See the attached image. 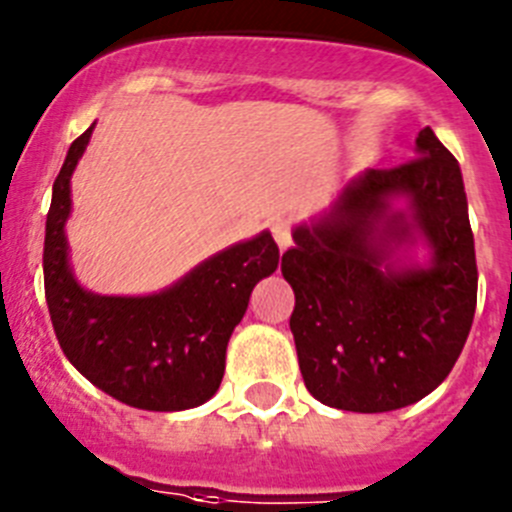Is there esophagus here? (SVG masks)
<instances>
[{
	"mask_svg": "<svg viewBox=\"0 0 512 512\" xmlns=\"http://www.w3.org/2000/svg\"><path fill=\"white\" fill-rule=\"evenodd\" d=\"M271 233H274L281 251H287V248L292 246V223H289L287 218H276L274 223H271Z\"/></svg>",
	"mask_w": 512,
	"mask_h": 512,
	"instance_id": "esophagus-1",
	"label": "esophagus"
}]
</instances>
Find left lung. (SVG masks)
I'll return each instance as SVG.
<instances>
[{
  "label": "left lung",
  "instance_id": "left-lung-1",
  "mask_svg": "<svg viewBox=\"0 0 512 512\" xmlns=\"http://www.w3.org/2000/svg\"><path fill=\"white\" fill-rule=\"evenodd\" d=\"M406 197V214L392 200ZM421 237L429 267H398ZM304 386L340 411L381 414L421 401L449 375L477 307V261L457 159L426 126L416 159L365 170L330 213L294 228L281 256Z\"/></svg>",
  "mask_w": 512,
  "mask_h": 512
}]
</instances>
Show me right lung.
Masks as SVG:
<instances>
[{
    "mask_svg": "<svg viewBox=\"0 0 512 512\" xmlns=\"http://www.w3.org/2000/svg\"><path fill=\"white\" fill-rule=\"evenodd\" d=\"M93 126L68 149L45 223V299L65 358L116 401L144 411L195 409L218 391L225 348L253 287L279 266L269 231L236 243L149 297H101L75 281L65 220L70 175Z\"/></svg>",
    "mask_w": 512,
    "mask_h": 512,
    "instance_id": "obj_1",
    "label": "right lung"
}]
</instances>
